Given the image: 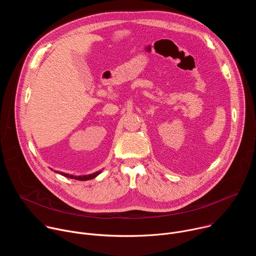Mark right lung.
I'll return each mask as SVG.
<instances>
[{
	"label": "right lung",
	"instance_id": "right-lung-1",
	"mask_svg": "<svg viewBox=\"0 0 256 256\" xmlns=\"http://www.w3.org/2000/svg\"><path fill=\"white\" fill-rule=\"evenodd\" d=\"M56 173H60L62 174V176H66L68 178H72V179H76V180H81V181H85V180H90V179H93L95 178L96 176H98L102 171L99 170L97 172H94L92 174H89V175H82V176H76V175H70V174H68V173H64V172H58V171H54Z\"/></svg>",
	"mask_w": 256,
	"mask_h": 256
}]
</instances>
